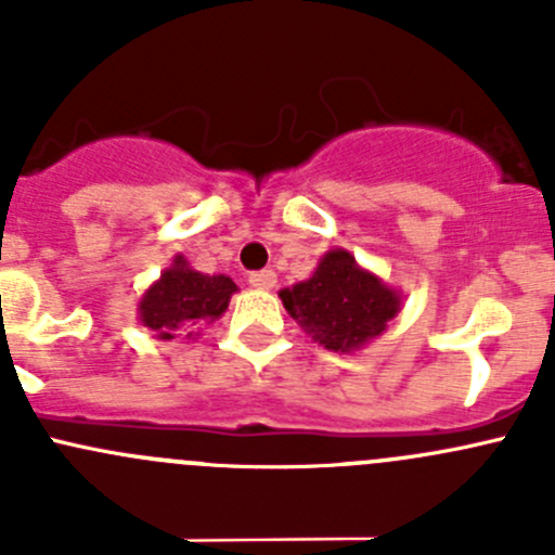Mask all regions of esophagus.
<instances>
[{
	"mask_svg": "<svg viewBox=\"0 0 555 555\" xmlns=\"http://www.w3.org/2000/svg\"><path fill=\"white\" fill-rule=\"evenodd\" d=\"M249 284L255 289H271L273 284H276V273H273L271 268H266V271H251Z\"/></svg>",
	"mask_w": 555,
	"mask_h": 555,
	"instance_id": "obj_1",
	"label": "esophagus"
}]
</instances>
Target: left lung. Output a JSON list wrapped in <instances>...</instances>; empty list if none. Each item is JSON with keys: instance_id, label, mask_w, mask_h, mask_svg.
I'll return each instance as SVG.
<instances>
[{"instance_id": "obj_1", "label": "left lung", "mask_w": 555, "mask_h": 555, "mask_svg": "<svg viewBox=\"0 0 555 555\" xmlns=\"http://www.w3.org/2000/svg\"><path fill=\"white\" fill-rule=\"evenodd\" d=\"M289 317L330 351H357L382 335L400 311V293L357 266L346 249H330L306 282L279 293Z\"/></svg>"}]
</instances>
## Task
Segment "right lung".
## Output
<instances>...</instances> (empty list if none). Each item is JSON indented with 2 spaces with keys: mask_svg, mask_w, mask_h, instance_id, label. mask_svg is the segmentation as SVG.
<instances>
[{
  "mask_svg": "<svg viewBox=\"0 0 555 555\" xmlns=\"http://www.w3.org/2000/svg\"><path fill=\"white\" fill-rule=\"evenodd\" d=\"M236 289V282L225 273L209 276L193 271L190 262L177 255L171 268H166L139 300V322L153 330L160 340H171L182 333L190 338L195 327L215 322L225 313Z\"/></svg>",
  "mask_w": 555,
  "mask_h": 555,
  "instance_id": "obj_1",
  "label": "right lung"
}]
</instances>
